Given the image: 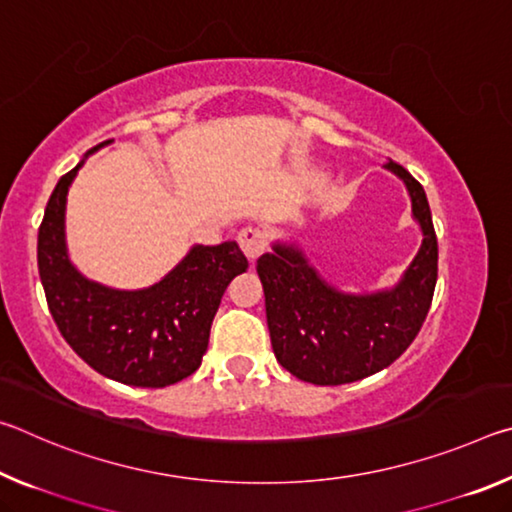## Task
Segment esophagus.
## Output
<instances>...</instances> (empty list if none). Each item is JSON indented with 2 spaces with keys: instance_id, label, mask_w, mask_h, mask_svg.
Returning a JSON list of instances; mask_svg holds the SVG:
<instances>
[{
  "instance_id": "obj_1",
  "label": "esophagus",
  "mask_w": 512,
  "mask_h": 512,
  "mask_svg": "<svg viewBox=\"0 0 512 512\" xmlns=\"http://www.w3.org/2000/svg\"><path fill=\"white\" fill-rule=\"evenodd\" d=\"M239 246H241V250H244L248 259H257L268 246L266 232L259 228H253V225H248V228L239 232Z\"/></svg>"
}]
</instances>
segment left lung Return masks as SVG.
<instances>
[{
	"mask_svg": "<svg viewBox=\"0 0 512 512\" xmlns=\"http://www.w3.org/2000/svg\"><path fill=\"white\" fill-rule=\"evenodd\" d=\"M386 167L404 180L424 235L420 253L395 289L370 296L336 291L293 244H275L273 253L257 259L275 357L309 384H350L391 366L429 314L438 280V239L427 194L402 164L391 160Z\"/></svg>",
	"mask_w": 512,
	"mask_h": 512,
	"instance_id": "obj_1",
	"label": "left lung"
}]
</instances>
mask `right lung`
Instances as JSON below:
<instances>
[{"instance_id":"obj_1","label":"right lung","mask_w":512,"mask_h":512,"mask_svg":"<svg viewBox=\"0 0 512 512\" xmlns=\"http://www.w3.org/2000/svg\"><path fill=\"white\" fill-rule=\"evenodd\" d=\"M81 167L83 160L58 180L38 230V271L54 323L103 377L140 388L176 384L201 366L223 293L248 259L235 241H225L192 248L164 280L142 291L85 280L65 248L67 189Z\"/></svg>"}]
</instances>
